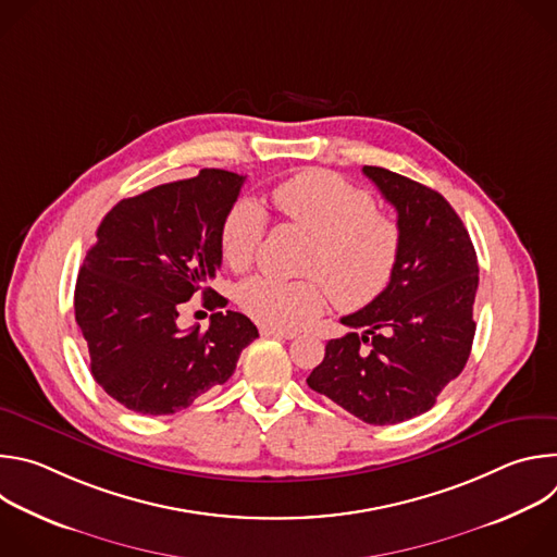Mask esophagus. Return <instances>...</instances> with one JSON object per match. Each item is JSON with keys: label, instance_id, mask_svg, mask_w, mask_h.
Returning <instances> with one entry per match:
<instances>
[{"label": "esophagus", "instance_id": "obj_1", "mask_svg": "<svg viewBox=\"0 0 557 557\" xmlns=\"http://www.w3.org/2000/svg\"><path fill=\"white\" fill-rule=\"evenodd\" d=\"M262 337H277V339H293L297 337L295 331H284V329H271V326H260Z\"/></svg>", "mask_w": 557, "mask_h": 557}]
</instances>
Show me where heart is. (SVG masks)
<instances>
[{
	"label": "heart",
	"mask_w": 557,
	"mask_h": 557,
	"mask_svg": "<svg viewBox=\"0 0 557 557\" xmlns=\"http://www.w3.org/2000/svg\"><path fill=\"white\" fill-rule=\"evenodd\" d=\"M275 209L312 235L306 273L322 276L344 310L370 304L389 284L401 247V231L379 213L368 191L326 170H304L273 189ZM267 233V213L251 200H237L220 231V249L233 271H245ZM324 283V284H325ZM323 284V285H324ZM315 280L260 275L243 284L240 306L262 326L290 329L324 308L326 289Z\"/></svg>",
	"instance_id": "heart-1"
}]
</instances>
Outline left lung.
I'll return each mask as SVG.
<instances>
[{
  "instance_id": "obj_1",
  "label": "left lung",
  "mask_w": 557,
  "mask_h": 557,
  "mask_svg": "<svg viewBox=\"0 0 557 557\" xmlns=\"http://www.w3.org/2000/svg\"><path fill=\"white\" fill-rule=\"evenodd\" d=\"M396 209L401 247L389 284L350 329L326 344L306 383L370 425L428 412L471 352L479 260L451 205L434 189L383 168H363Z\"/></svg>"
}]
</instances>
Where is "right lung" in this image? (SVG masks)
<instances>
[{
  "instance_id": "1",
  "label": "right lung",
  "mask_w": 557,
  "mask_h": 557,
  "mask_svg": "<svg viewBox=\"0 0 557 557\" xmlns=\"http://www.w3.org/2000/svg\"><path fill=\"white\" fill-rule=\"evenodd\" d=\"M245 176L200 170L112 207L74 288L95 381L132 412L163 417L222 385L258 337L243 312H213L207 331H181L178 308L196 295L224 308L209 282L222 264L220 231Z\"/></svg>"
}]
</instances>
